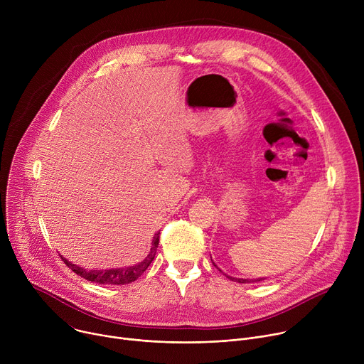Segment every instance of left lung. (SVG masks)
<instances>
[{"label":"left lung","instance_id":"8db88e82","mask_svg":"<svg viewBox=\"0 0 364 364\" xmlns=\"http://www.w3.org/2000/svg\"><path fill=\"white\" fill-rule=\"evenodd\" d=\"M213 262V261H212ZM213 265H215V262H213ZM216 267V265H215ZM226 275V274H225ZM230 281H235V282H239V284H249V282H259V281H264V279H267V278H256V279H243V278H233V277H229V275H226Z\"/></svg>","mask_w":364,"mask_h":364}]
</instances>
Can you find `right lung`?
Instances as JSON below:
<instances>
[{
    "label": "right lung",
    "instance_id": "obj_1",
    "mask_svg": "<svg viewBox=\"0 0 364 364\" xmlns=\"http://www.w3.org/2000/svg\"><path fill=\"white\" fill-rule=\"evenodd\" d=\"M160 243V232L155 233L154 239H152V245L151 249L146 255V257L144 261L138 262L136 265H131V267H125V268H112V269H85L76 264L69 262L66 257H63L60 255V257L63 259V262L79 277L90 281V282H96V284H103V285H125V284H131L134 281H136L145 271L146 268L151 265V262L154 261L155 253H157V247Z\"/></svg>",
    "mask_w": 364,
    "mask_h": 364
}]
</instances>
